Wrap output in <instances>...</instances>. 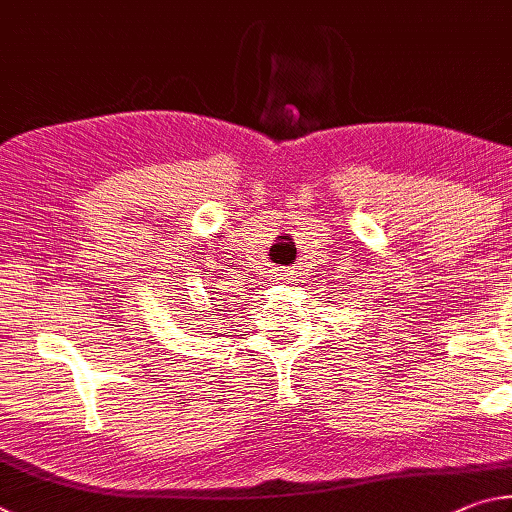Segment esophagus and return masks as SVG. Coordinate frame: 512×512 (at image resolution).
Wrapping results in <instances>:
<instances>
[{
    "instance_id": "esophagus-1",
    "label": "esophagus",
    "mask_w": 512,
    "mask_h": 512,
    "mask_svg": "<svg viewBox=\"0 0 512 512\" xmlns=\"http://www.w3.org/2000/svg\"><path fill=\"white\" fill-rule=\"evenodd\" d=\"M279 276H285V270H283V274H279Z\"/></svg>"
}]
</instances>
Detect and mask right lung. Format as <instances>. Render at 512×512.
<instances>
[{
	"label": "right lung",
	"mask_w": 512,
	"mask_h": 512,
	"mask_svg": "<svg viewBox=\"0 0 512 512\" xmlns=\"http://www.w3.org/2000/svg\"><path fill=\"white\" fill-rule=\"evenodd\" d=\"M182 297H186V294H182ZM213 306H215V303H213ZM202 312H206V310H202Z\"/></svg>",
	"instance_id": "right-lung-1"
}]
</instances>
